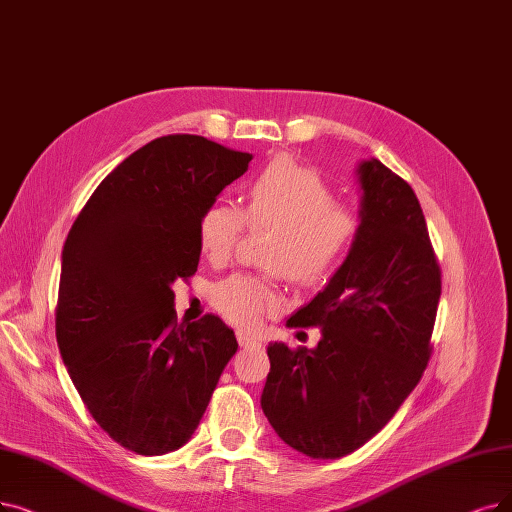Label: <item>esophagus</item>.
<instances>
[{
    "mask_svg": "<svg viewBox=\"0 0 512 512\" xmlns=\"http://www.w3.org/2000/svg\"><path fill=\"white\" fill-rule=\"evenodd\" d=\"M237 342H239L241 346H260V344H262L260 338H256V336H252V334H248V332H237Z\"/></svg>",
    "mask_w": 512,
    "mask_h": 512,
    "instance_id": "1",
    "label": "esophagus"
}]
</instances>
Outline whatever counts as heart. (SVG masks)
<instances>
[{"mask_svg": "<svg viewBox=\"0 0 512 512\" xmlns=\"http://www.w3.org/2000/svg\"><path fill=\"white\" fill-rule=\"evenodd\" d=\"M275 229L264 262L283 269L296 283H315L330 275L359 231V218L334 203L325 180L290 157L264 166L245 191L243 212L229 203H212L199 220V245L210 260L229 258L245 229ZM279 300L271 277L233 275L220 281L212 302L229 321L254 327Z\"/></svg>", "mask_w": 512, "mask_h": 512, "instance_id": "b5f03b06", "label": "heart"}]
</instances>
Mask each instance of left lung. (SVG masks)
Masks as SVG:
<instances>
[{
  "label": "left lung",
  "mask_w": 512,
  "mask_h": 512,
  "mask_svg": "<svg viewBox=\"0 0 512 512\" xmlns=\"http://www.w3.org/2000/svg\"><path fill=\"white\" fill-rule=\"evenodd\" d=\"M359 231L325 288L288 325H319L315 349L271 342L260 407L283 443L319 460L353 454L395 416L431 357L441 296L420 201L363 159Z\"/></svg>",
  "instance_id": "1"
}]
</instances>
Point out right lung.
Listing matches in <instances>:
<instances>
[{
  "mask_svg": "<svg viewBox=\"0 0 512 512\" xmlns=\"http://www.w3.org/2000/svg\"><path fill=\"white\" fill-rule=\"evenodd\" d=\"M250 153L172 134L100 182L67 235L56 342L88 412L142 456L185 445L237 340L220 317L178 325L176 279L195 275L199 220Z\"/></svg>",
  "mask_w": 512,
  "mask_h": 512,
  "instance_id": "obj_1",
  "label": "right lung"
}]
</instances>
